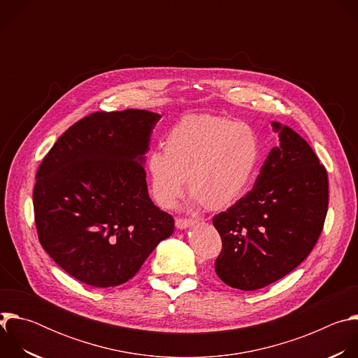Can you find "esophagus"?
I'll use <instances>...</instances> for the list:
<instances>
[{"mask_svg":"<svg viewBox=\"0 0 358 358\" xmlns=\"http://www.w3.org/2000/svg\"><path fill=\"white\" fill-rule=\"evenodd\" d=\"M194 224H196L195 220H187V218H177L176 220V227L178 229H185V228H188V227H191Z\"/></svg>","mask_w":358,"mask_h":358,"instance_id":"34e87169","label":"esophagus"}]
</instances>
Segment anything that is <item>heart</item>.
<instances>
[{"mask_svg":"<svg viewBox=\"0 0 358 358\" xmlns=\"http://www.w3.org/2000/svg\"><path fill=\"white\" fill-rule=\"evenodd\" d=\"M163 150L147 157L151 194L163 208L176 206L187 181L196 202L225 210L243 195L259 162V140L250 126L210 115L181 119Z\"/></svg>","mask_w":358,"mask_h":358,"instance_id":"1","label":"heart"}]
</instances>
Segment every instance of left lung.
<instances>
[{"mask_svg": "<svg viewBox=\"0 0 358 358\" xmlns=\"http://www.w3.org/2000/svg\"><path fill=\"white\" fill-rule=\"evenodd\" d=\"M272 126L280 144L253 188L213 218L222 239L215 272L241 290L262 289L308 258L329 207L327 171L312 147L290 127Z\"/></svg>", "mask_w": 358, "mask_h": 358, "instance_id": "obj_1", "label": "left lung"}]
</instances>
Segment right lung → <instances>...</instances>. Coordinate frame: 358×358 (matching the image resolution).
<instances>
[{"instance_id": "obj_1", "label": "right lung", "mask_w": 358, "mask_h": 358, "mask_svg": "<svg viewBox=\"0 0 358 358\" xmlns=\"http://www.w3.org/2000/svg\"><path fill=\"white\" fill-rule=\"evenodd\" d=\"M160 117L137 109L92 113L58 138L36 171L39 242L86 285L127 282L174 232V218L148 196L143 167Z\"/></svg>"}]
</instances>
